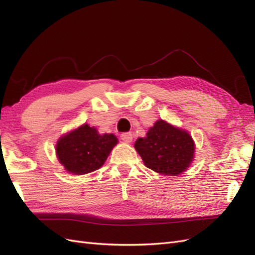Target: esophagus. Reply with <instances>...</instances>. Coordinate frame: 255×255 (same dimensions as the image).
Returning <instances> with one entry per match:
<instances>
[{"label":"esophagus","instance_id":"obj_1","mask_svg":"<svg viewBox=\"0 0 255 255\" xmlns=\"http://www.w3.org/2000/svg\"><path fill=\"white\" fill-rule=\"evenodd\" d=\"M121 139L125 140L126 142H132L133 140V134L130 132H126L121 134Z\"/></svg>","mask_w":255,"mask_h":255}]
</instances>
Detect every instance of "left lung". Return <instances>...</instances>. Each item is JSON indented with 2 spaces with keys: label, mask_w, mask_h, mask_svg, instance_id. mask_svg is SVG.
<instances>
[{
  "label": "left lung",
  "mask_w": 255,
  "mask_h": 255,
  "mask_svg": "<svg viewBox=\"0 0 255 255\" xmlns=\"http://www.w3.org/2000/svg\"><path fill=\"white\" fill-rule=\"evenodd\" d=\"M135 149L144 165L153 171L177 175L189 167L194 158L195 143L186 130L158 120L146 137L138 138Z\"/></svg>",
  "instance_id": "left-lung-1"
}]
</instances>
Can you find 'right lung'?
<instances>
[{
	"mask_svg": "<svg viewBox=\"0 0 255 255\" xmlns=\"http://www.w3.org/2000/svg\"><path fill=\"white\" fill-rule=\"evenodd\" d=\"M118 142L113 134L100 135L84 125L60 138L56 144L59 163L73 174H86L101 167Z\"/></svg>",
	"mask_w": 255,
	"mask_h": 255,
	"instance_id": "add662e5",
	"label": "right lung"
}]
</instances>
